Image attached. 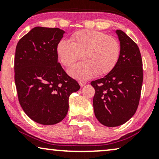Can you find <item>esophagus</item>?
<instances>
[{
	"mask_svg": "<svg viewBox=\"0 0 159 159\" xmlns=\"http://www.w3.org/2000/svg\"><path fill=\"white\" fill-rule=\"evenodd\" d=\"M78 84H79V85L81 86V87H84V86L87 83H86L85 81H78Z\"/></svg>",
	"mask_w": 159,
	"mask_h": 159,
	"instance_id": "34e87169",
	"label": "esophagus"
}]
</instances>
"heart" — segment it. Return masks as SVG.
<instances>
[{
	"mask_svg": "<svg viewBox=\"0 0 159 159\" xmlns=\"http://www.w3.org/2000/svg\"><path fill=\"white\" fill-rule=\"evenodd\" d=\"M70 41L60 40L56 52L65 66L77 61L81 54L84 61L68 69V73L74 78L87 80L96 74L106 75L117 63L120 45L113 36L96 30H84L72 34Z\"/></svg>",
	"mask_w": 159,
	"mask_h": 159,
	"instance_id": "1",
	"label": "heart"
}]
</instances>
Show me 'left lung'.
Masks as SVG:
<instances>
[{
	"label": "left lung",
	"instance_id": "1",
	"mask_svg": "<svg viewBox=\"0 0 159 159\" xmlns=\"http://www.w3.org/2000/svg\"><path fill=\"white\" fill-rule=\"evenodd\" d=\"M120 44L117 63L108 74L93 81L95 116L107 127L119 126L135 114L143 83L139 48L123 31L116 30Z\"/></svg>",
	"mask_w": 159,
	"mask_h": 159
}]
</instances>
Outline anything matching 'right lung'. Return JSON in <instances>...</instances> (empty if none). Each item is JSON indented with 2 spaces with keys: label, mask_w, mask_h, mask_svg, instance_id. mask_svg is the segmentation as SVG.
Masks as SVG:
<instances>
[{
  "label": "right lung",
  "mask_w": 159,
  "mask_h": 159,
  "mask_svg": "<svg viewBox=\"0 0 159 159\" xmlns=\"http://www.w3.org/2000/svg\"><path fill=\"white\" fill-rule=\"evenodd\" d=\"M64 30L36 27L18 43L15 82L23 111L36 123L54 125L69 110V98L80 89L78 83L57 62L56 47Z\"/></svg>",
  "instance_id": "obj_1"
}]
</instances>
